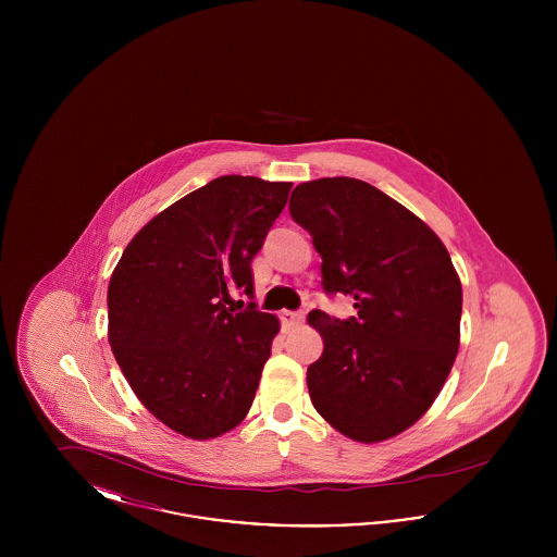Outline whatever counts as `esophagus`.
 Instances as JSON below:
<instances>
[{
    "label": "esophagus",
    "instance_id": "1",
    "mask_svg": "<svg viewBox=\"0 0 557 557\" xmlns=\"http://www.w3.org/2000/svg\"><path fill=\"white\" fill-rule=\"evenodd\" d=\"M280 319H282V330H284V332H290V330H294V327H298L305 318H302V313L284 311V313L280 315Z\"/></svg>",
    "mask_w": 557,
    "mask_h": 557
}]
</instances>
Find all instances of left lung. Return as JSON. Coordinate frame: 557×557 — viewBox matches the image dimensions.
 I'll return each mask as SVG.
<instances>
[{"instance_id": "obj_1", "label": "left lung", "mask_w": 557, "mask_h": 557, "mask_svg": "<svg viewBox=\"0 0 557 557\" xmlns=\"http://www.w3.org/2000/svg\"><path fill=\"white\" fill-rule=\"evenodd\" d=\"M292 219L323 263V288L355 298L357 318L311 311L323 352L307 370L319 416L357 443L416 424L459 350L461 282L441 238L391 196L352 177L292 191Z\"/></svg>"}]
</instances>
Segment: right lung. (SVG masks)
Masks as SVG:
<instances>
[{
  "label": "right lung",
  "mask_w": 557,
  "mask_h": 557,
  "mask_svg": "<svg viewBox=\"0 0 557 557\" xmlns=\"http://www.w3.org/2000/svg\"><path fill=\"white\" fill-rule=\"evenodd\" d=\"M292 184L225 175L150 219L108 284V343L141 405L177 434L209 441L246 418L280 319L252 294L250 263Z\"/></svg>",
  "instance_id": "add662e5"
}]
</instances>
